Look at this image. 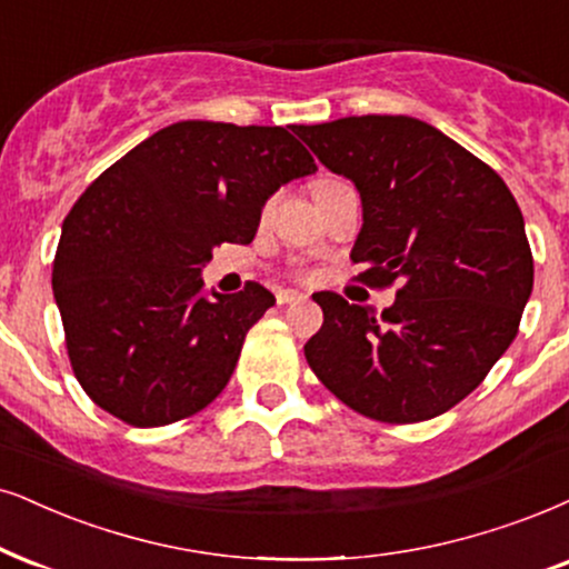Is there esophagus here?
I'll use <instances>...</instances> for the list:
<instances>
[{"mask_svg": "<svg viewBox=\"0 0 569 569\" xmlns=\"http://www.w3.org/2000/svg\"><path fill=\"white\" fill-rule=\"evenodd\" d=\"M276 299H278L280 307H286V305H299V301L305 297H301V293H297V291H278Z\"/></svg>", "mask_w": 569, "mask_h": 569, "instance_id": "obj_1", "label": "esophagus"}]
</instances>
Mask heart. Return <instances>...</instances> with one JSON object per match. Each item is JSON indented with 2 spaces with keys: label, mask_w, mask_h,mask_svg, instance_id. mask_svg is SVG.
Listing matches in <instances>:
<instances>
[{
  "label": "heart",
  "mask_w": 569,
  "mask_h": 569,
  "mask_svg": "<svg viewBox=\"0 0 569 569\" xmlns=\"http://www.w3.org/2000/svg\"><path fill=\"white\" fill-rule=\"evenodd\" d=\"M318 183H328V178H322V181H318ZM318 183H315V186H318Z\"/></svg>",
  "instance_id": "heart-1"
}]
</instances>
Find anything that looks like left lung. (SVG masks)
<instances>
[{
  "instance_id": "obj_1",
  "label": "left lung",
  "mask_w": 569,
  "mask_h": 569,
  "mask_svg": "<svg viewBox=\"0 0 569 569\" xmlns=\"http://www.w3.org/2000/svg\"><path fill=\"white\" fill-rule=\"evenodd\" d=\"M297 136L355 181L362 283L399 280L383 312L318 293L322 328L305 343L330 393L370 420L422 422L483 383L515 341L533 291L522 212L499 172L407 114H362Z\"/></svg>"
}]
</instances>
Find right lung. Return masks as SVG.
<instances>
[{"instance_id":"1","label":"right lung","mask_w":569,"mask_h":569,"mask_svg":"<svg viewBox=\"0 0 569 569\" xmlns=\"http://www.w3.org/2000/svg\"><path fill=\"white\" fill-rule=\"evenodd\" d=\"M280 126L172 123L110 164L62 222L52 289L78 383L133 428L197 415L276 297L204 293L212 249L254 239L264 201L318 170Z\"/></svg>"}]
</instances>
